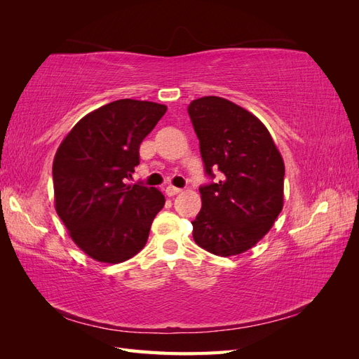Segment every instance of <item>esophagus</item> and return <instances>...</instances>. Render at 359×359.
I'll use <instances>...</instances> for the list:
<instances>
[{"label": "esophagus", "instance_id": "esophagus-1", "mask_svg": "<svg viewBox=\"0 0 359 359\" xmlns=\"http://www.w3.org/2000/svg\"><path fill=\"white\" fill-rule=\"evenodd\" d=\"M178 193H181V189H178V187H173V186L166 187L168 196H175V194H178Z\"/></svg>", "mask_w": 359, "mask_h": 359}]
</instances>
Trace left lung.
<instances>
[{
	"label": "left lung",
	"mask_w": 359,
	"mask_h": 359,
	"mask_svg": "<svg viewBox=\"0 0 359 359\" xmlns=\"http://www.w3.org/2000/svg\"><path fill=\"white\" fill-rule=\"evenodd\" d=\"M189 115L199 139L205 173L202 208L193 238L206 252L233 256L262 240L283 208L285 163L266 127L229 100H193Z\"/></svg>",
	"instance_id": "1"
}]
</instances>
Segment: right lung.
Segmentation results:
<instances>
[{
  "mask_svg": "<svg viewBox=\"0 0 359 359\" xmlns=\"http://www.w3.org/2000/svg\"><path fill=\"white\" fill-rule=\"evenodd\" d=\"M168 107L121 99L85 115L53 158L55 210L72 240L90 257L119 264L147 244L165 196L142 184L127 186L139 147Z\"/></svg>",
  "mask_w": 359,
  "mask_h": 359,
  "instance_id": "right-lung-1",
  "label": "right lung"
}]
</instances>
